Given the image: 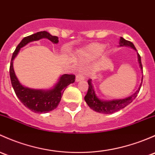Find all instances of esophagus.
I'll use <instances>...</instances> for the list:
<instances>
[{
  "instance_id": "34e87169",
  "label": "esophagus",
  "mask_w": 155,
  "mask_h": 155,
  "mask_svg": "<svg viewBox=\"0 0 155 155\" xmlns=\"http://www.w3.org/2000/svg\"><path fill=\"white\" fill-rule=\"evenodd\" d=\"M84 79V76L82 73H79V74L76 75V82H79V81L83 80Z\"/></svg>"
}]
</instances>
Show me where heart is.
<instances>
[{
  "label": "heart",
  "instance_id": "obj_1",
  "mask_svg": "<svg viewBox=\"0 0 155 155\" xmlns=\"http://www.w3.org/2000/svg\"><path fill=\"white\" fill-rule=\"evenodd\" d=\"M105 46L102 44L93 43L87 45L79 51V58L82 59L91 60L100 56L105 50Z\"/></svg>",
  "mask_w": 155,
  "mask_h": 155
}]
</instances>
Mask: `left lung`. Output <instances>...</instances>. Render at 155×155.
<instances>
[{"label": "left lung", "instance_id": "8db88e82", "mask_svg": "<svg viewBox=\"0 0 155 155\" xmlns=\"http://www.w3.org/2000/svg\"><path fill=\"white\" fill-rule=\"evenodd\" d=\"M120 46H128L131 47L134 50H137L135 48L134 45L132 42L129 41L125 40L121 37L120 39ZM137 57H138V62L140 64V68L141 71H143V66L142 63H141V57L140 56L139 53H137ZM143 77L142 76V82H143ZM92 79H88L87 83H88V90H87V94L84 97V100H85L86 103L87 104L89 107H91L92 110H95V111L99 112V113L102 114H113L114 112L118 111V110H121V109L124 108L127 105H129L131 102H132L134 99L137 97V94H139V91L140 90L141 85H142V82H141L140 85L139 89L133 94L131 97H128L123 99H115V100L112 101H103L99 99L98 97H97L94 91V85L92 84Z\"/></svg>", "mask_w": 155, "mask_h": 155}]
</instances>
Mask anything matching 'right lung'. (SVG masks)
<instances>
[{"instance_id": "right-lung-1", "label": "right lung", "mask_w": 155, "mask_h": 155, "mask_svg": "<svg viewBox=\"0 0 155 155\" xmlns=\"http://www.w3.org/2000/svg\"><path fill=\"white\" fill-rule=\"evenodd\" d=\"M45 38L49 39L54 44H57L58 42V37L50 35L46 31L38 32L25 37L22 39L13 53L10 67H9L11 83L16 96L24 104V105L35 113L45 114L56 109L61 101V96L63 95V93L66 89L67 86L74 82L76 78L75 75L73 74L62 75L54 87L48 91L34 90V89L28 88L23 86L19 82L13 69V60L18 55L20 49L25 46L29 42L38 41L39 39Z\"/></svg>"}]
</instances>
